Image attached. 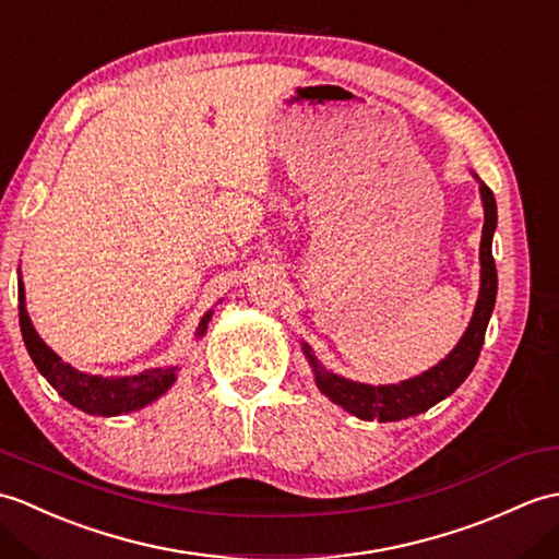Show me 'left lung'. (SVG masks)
Here are the masks:
<instances>
[{"instance_id": "8db88e82", "label": "left lung", "mask_w": 559, "mask_h": 559, "mask_svg": "<svg viewBox=\"0 0 559 559\" xmlns=\"http://www.w3.org/2000/svg\"><path fill=\"white\" fill-rule=\"evenodd\" d=\"M472 176L478 183L484 204V233H481V248H478V262H481V288H478V300L474 307V314L469 326L462 333L460 343L450 349L445 359H440L436 367L426 369L419 376H412L407 381L388 383V385H369L359 381H349L345 376L329 371L319 365V359L311 353V347L302 343V353L309 361L311 371H314V381L319 391L326 395L335 405H341L345 412L355 414L357 419L365 421H400L421 414L428 407L438 405L440 400L452 395L464 383L466 376L472 373L478 353L484 347L486 329L496 307L498 295V271L492 262V233L498 226V206L492 198L490 188L478 178L474 171Z\"/></svg>"}]
</instances>
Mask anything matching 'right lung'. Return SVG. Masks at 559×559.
<instances>
[{"mask_svg": "<svg viewBox=\"0 0 559 559\" xmlns=\"http://www.w3.org/2000/svg\"><path fill=\"white\" fill-rule=\"evenodd\" d=\"M214 311L210 309L200 319L194 338H202L210 326ZM19 321L23 343L28 347V355L33 365L37 367L49 385L85 414L93 417H119V414L138 412L142 407L152 405L154 400L162 397L168 388L178 379V367L166 369H147L138 376H97L87 371H78L75 367L67 365L55 349H51L40 335H37L33 321L25 309V288L19 276Z\"/></svg>", "mask_w": 559, "mask_h": 559, "instance_id": "obj_1", "label": "right lung"}]
</instances>
